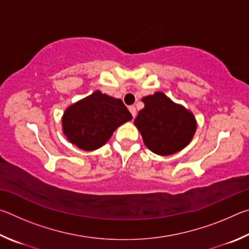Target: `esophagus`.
I'll list each match as a JSON object with an SVG mask.
<instances>
[{
  "label": "esophagus",
  "instance_id": "obj_1",
  "mask_svg": "<svg viewBox=\"0 0 249 249\" xmlns=\"http://www.w3.org/2000/svg\"><path fill=\"white\" fill-rule=\"evenodd\" d=\"M128 108H129V112H130V113H132V115H133V117H134V119H135V117H136V115H137V112H136V107H133V105H132V107H129Z\"/></svg>",
  "mask_w": 249,
  "mask_h": 249
}]
</instances>
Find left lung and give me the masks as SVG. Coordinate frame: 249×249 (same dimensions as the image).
<instances>
[{
    "mask_svg": "<svg viewBox=\"0 0 249 249\" xmlns=\"http://www.w3.org/2000/svg\"><path fill=\"white\" fill-rule=\"evenodd\" d=\"M142 101L145 107L141 109L134 123L147 148L160 156H169L191 142L196 129L191 112L175 104L161 92L145 96Z\"/></svg>",
    "mask_w": 249,
    "mask_h": 249,
    "instance_id": "obj_1",
    "label": "left lung"
}]
</instances>
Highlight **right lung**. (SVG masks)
I'll return each mask as SVG.
<instances>
[{"instance_id":"1","label":"right lung","mask_w":249,"mask_h":249,"mask_svg":"<svg viewBox=\"0 0 249 249\" xmlns=\"http://www.w3.org/2000/svg\"><path fill=\"white\" fill-rule=\"evenodd\" d=\"M132 119L123 101L95 91L66 109L62 128L70 142L90 151L102 147L120 125Z\"/></svg>"}]
</instances>
